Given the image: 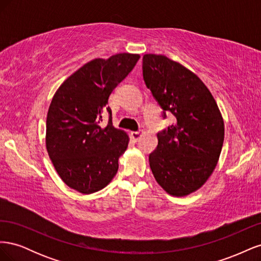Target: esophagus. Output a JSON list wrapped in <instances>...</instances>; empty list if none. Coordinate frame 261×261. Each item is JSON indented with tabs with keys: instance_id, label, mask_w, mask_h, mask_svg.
I'll use <instances>...</instances> for the list:
<instances>
[{
	"instance_id": "34e87169",
	"label": "esophagus",
	"mask_w": 261,
	"mask_h": 261,
	"mask_svg": "<svg viewBox=\"0 0 261 261\" xmlns=\"http://www.w3.org/2000/svg\"><path fill=\"white\" fill-rule=\"evenodd\" d=\"M141 136H143V132H140V130L130 133V137L134 141H138L141 138Z\"/></svg>"
}]
</instances>
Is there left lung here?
I'll return each instance as SVG.
<instances>
[{"label": "left lung", "instance_id": "left-lung-1", "mask_svg": "<svg viewBox=\"0 0 261 261\" xmlns=\"http://www.w3.org/2000/svg\"><path fill=\"white\" fill-rule=\"evenodd\" d=\"M147 88L176 122L156 135L149 154L150 169L165 192L175 197L192 194L216 169L224 140V122L207 86L178 62L161 54H145Z\"/></svg>", "mask_w": 261, "mask_h": 261}]
</instances>
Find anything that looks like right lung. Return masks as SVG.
<instances>
[{"instance_id": "add662e5", "label": "right lung", "mask_w": 261, "mask_h": 261, "mask_svg": "<svg viewBox=\"0 0 261 261\" xmlns=\"http://www.w3.org/2000/svg\"><path fill=\"white\" fill-rule=\"evenodd\" d=\"M139 54L94 59L77 69L54 93L46 115L45 147L64 183L82 194L105 188L118 170L129 137L112 125L110 94L127 76ZM110 114L101 126V113Z\"/></svg>"}]
</instances>
